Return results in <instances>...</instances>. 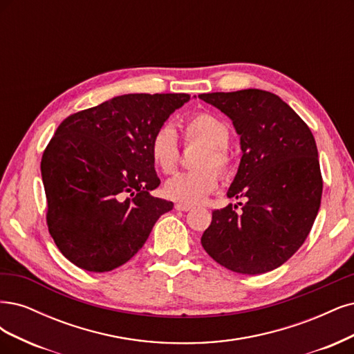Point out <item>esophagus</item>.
<instances>
[{
  "instance_id": "esophagus-1",
  "label": "esophagus",
  "mask_w": 354,
  "mask_h": 354,
  "mask_svg": "<svg viewBox=\"0 0 354 354\" xmlns=\"http://www.w3.org/2000/svg\"><path fill=\"white\" fill-rule=\"evenodd\" d=\"M175 209L179 210V212H188V210L192 209V206H191V204H185V203H176Z\"/></svg>"
}]
</instances>
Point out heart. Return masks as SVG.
<instances>
[{
	"label": "heart",
	"mask_w": 354,
	"mask_h": 354,
	"mask_svg": "<svg viewBox=\"0 0 354 354\" xmlns=\"http://www.w3.org/2000/svg\"><path fill=\"white\" fill-rule=\"evenodd\" d=\"M187 141L204 144L196 166L201 167L191 172H180L166 180L163 192L174 201L197 204L206 198L219 185V175L212 166L226 175L232 169V156L227 150L230 127L210 113H198L185 122ZM150 156L154 166L163 174L174 172L179 157L178 135L174 124L163 123L150 140Z\"/></svg>",
	"instance_id": "obj_1"
}]
</instances>
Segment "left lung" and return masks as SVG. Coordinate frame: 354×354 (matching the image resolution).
<instances>
[{"label": "left lung", "instance_id": "1", "mask_svg": "<svg viewBox=\"0 0 354 354\" xmlns=\"http://www.w3.org/2000/svg\"><path fill=\"white\" fill-rule=\"evenodd\" d=\"M198 98L232 120L243 157L226 196L245 198L239 213L232 204L212 212L201 245L219 265L244 275L277 269L301 247L321 207L313 135L287 102L268 91Z\"/></svg>", "mask_w": 354, "mask_h": 354}]
</instances>
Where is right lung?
<instances>
[{"label":"right lung","mask_w":354,"mask_h":354,"mask_svg":"<svg viewBox=\"0 0 354 354\" xmlns=\"http://www.w3.org/2000/svg\"><path fill=\"white\" fill-rule=\"evenodd\" d=\"M188 94H127L77 111L57 128L41 160L48 231L62 254L88 272L127 263L172 201L160 185L150 140Z\"/></svg>","instance_id":"add662e5"}]
</instances>
